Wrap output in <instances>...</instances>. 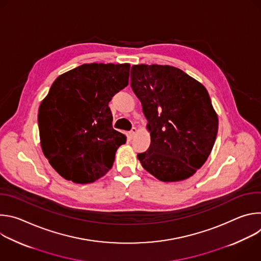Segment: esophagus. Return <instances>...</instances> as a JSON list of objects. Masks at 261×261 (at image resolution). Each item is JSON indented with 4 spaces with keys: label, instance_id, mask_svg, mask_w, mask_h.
Listing matches in <instances>:
<instances>
[{
    "label": "esophagus",
    "instance_id": "34e87169",
    "mask_svg": "<svg viewBox=\"0 0 261 261\" xmlns=\"http://www.w3.org/2000/svg\"><path fill=\"white\" fill-rule=\"evenodd\" d=\"M136 133H137V129H136L135 127H133V128L131 129V131L129 132V135H130V137L132 138V137H133V136H134Z\"/></svg>",
    "mask_w": 261,
    "mask_h": 261
}]
</instances>
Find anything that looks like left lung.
Segmentation results:
<instances>
[{
  "mask_svg": "<svg viewBox=\"0 0 261 261\" xmlns=\"http://www.w3.org/2000/svg\"><path fill=\"white\" fill-rule=\"evenodd\" d=\"M131 88L141 102L151 135L142 167L161 181L192 176L208 158L218 132V115L206 89L178 68L133 65Z\"/></svg>",
  "mask_w": 261,
  "mask_h": 261,
  "instance_id": "left-lung-1",
  "label": "left lung"
}]
</instances>
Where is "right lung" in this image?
<instances>
[{
  "mask_svg": "<svg viewBox=\"0 0 261 261\" xmlns=\"http://www.w3.org/2000/svg\"><path fill=\"white\" fill-rule=\"evenodd\" d=\"M130 64H84L54 82L39 106L44 156L64 178L89 184L113 167L126 135L113 128L108 103L128 85Z\"/></svg>",
  "mask_w": 261,
  "mask_h": 261,
  "instance_id": "add662e5",
  "label": "right lung"
}]
</instances>
